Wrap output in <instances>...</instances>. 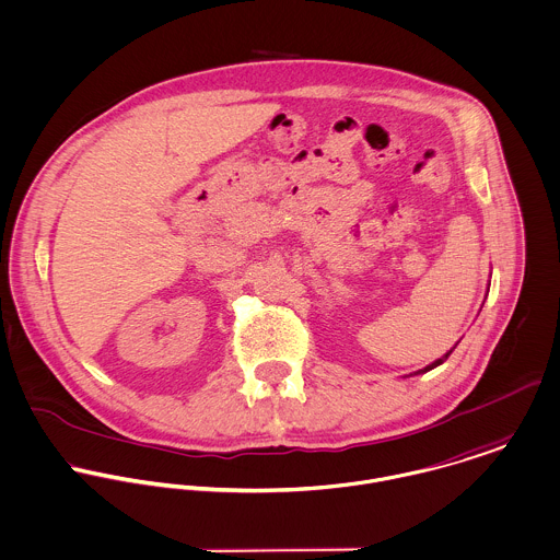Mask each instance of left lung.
<instances>
[{"label":"left lung","mask_w":560,"mask_h":560,"mask_svg":"<svg viewBox=\"0 0 560 560\" xmlns=\"http://www.w3.org/2000/svg\"><path fill=\"white\" fill-rule=\"evenodd\" d=\"M487 292H489V288H487ZM456 343H458V341H456ZM456 343H454V346H452V348H450V350H447L446 354H444V357H442V359H438V361H433V363H429V365H427V368H422V370H418V372H413V374H409V376H416V374H424V372H429V370H433V368H438V365H442V363H444V361H446L447 357H450V352H452V350H454V348H456Z\"/></svg>","instance_id":"obj_1"}]
</instances>
